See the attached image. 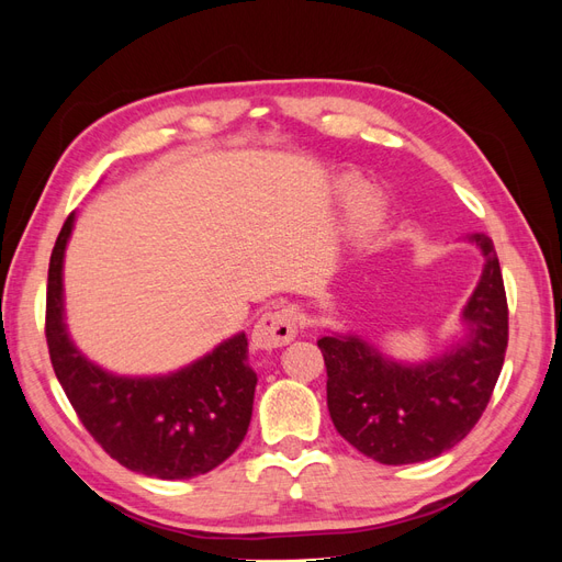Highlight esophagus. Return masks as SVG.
<instances>
[{"label":"esophagus","mask_w":562,"mask_h":562,"mask_svg":"<svg viewBox=\"0 0 562 562\" xmlns=\"http://www.w3.org/2000/svg\"><path fill=\"white\" fill-rule=\"evenodd\" d=\"M295 335H297L295 312L283 307V310L267 312L258 318V323H255V328H252L250 345H252V349L271 351V349L291 342Z\"/></svg>","instance_id":"obj_1"}]
</instances>
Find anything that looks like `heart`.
Segmentation results:
<instances>
[{"mask_svg": "<svg viewBox=\"0 0 562 562\" xmlns=\"http://www.w3.org/2000/svg\"><path fill=\"white\" fill-rule=\"evenodd\" d=\"M384 199L375 192H359L351 203H349V227L353 234H372L375 229H380L382 220H384Z\"/></svg>", "mask_w": 562, "mask_h": 562, "instance_id": "heart-1", "label": "heart"}]
</instances>
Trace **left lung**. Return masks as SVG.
<instances>
[{"label": "left lung", "mask_w": 562, "mask_h": 562, "mask_svg": "<svg viewBox=\"0 0 562 562\" xmlns=\"http://www.w3.org/2000/svg\"><path fill=\"white\" fill-rule=\"evenodd\" d=\"M485 265L462 312L467 337L438 359L398 363L359 335H323L328 411L345 440L380 464L427 462L481 419L504 366L508 307L495 246L471 234Z\"/></svg>", "instance_id": "8db88e82"}]
</instances>
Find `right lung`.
<instances>
[{"label": "right lung", "instance_id": "1", "mask_svg": "<svg viewBox=\"0 0 562 562\" xmlns=\"http://www.w3.org/2000/svg\"><path fill=\"white\" fill-rule=\"evenodd\" d=\"M75 227L67 215L48 262L46 345L50 366L87 431L119 464L161 481L209 473L241 446L258 375L244 333L199 361L159 378H119L70 339L63 312V258Z\"/></svg>", "mask_w": 562, "mask_h": 562}]
</instances>
